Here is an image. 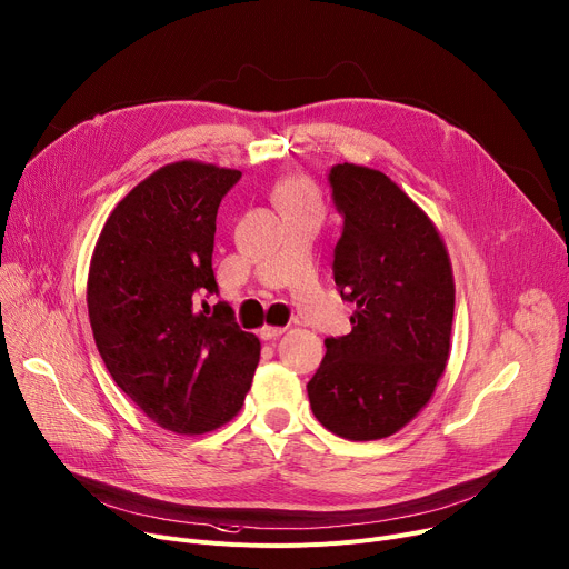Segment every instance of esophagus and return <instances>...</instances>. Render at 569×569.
<instances>
[{
	"mask_svg": "<svg viewBox=\"0 0 569 569\" xmlns=\"http://www.w3.org/2000/svg\"><path fill=\"white\" fill-rule=\"evenodd\" d=\"M283 331H286L283 327H268V325H264V327L260 329V338H262V340H274V338H279Z\"/></svg>",
	"mask_w": 569,
	"mask_h": 569,
	"instance_id": "obj_1",
	"label": "esophagus"
}]
</instances>
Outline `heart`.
I'll return each instance as SVG.
<instances>
[{"label": "heart", "instance_id": "b5f03b06", "mask_svg": "<svg viewBox=\"0 0 569 569\" xmlns=\"http://www.w3.org/2000/svg\"><path fill=\"white\" fill-rule=\"evenodd\" d=\"M274 201L281 210H318V197L299 182H281L274 189Z\"/></svg>", "mask_w": 569, "mask_h": 569}]
</instances>
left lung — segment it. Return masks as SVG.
<instances>
[{
    "label": "left lung",
    "mask_w": 569,
    "mask_h": 569,
    "mask_svg": "<svg viewBox=\"0 0 569 569\" xmlns=\"http://www.w3.org/2000/svg\"><path fill=\"white\" fill-rule=\"evenodd\" d=\"M333 206L343 231L333 281L355 301L352 331L327 338L307 385L316 419L352 441L382 439L419 413L443 375L456 286L428 214L382 171L333 164Z\"/></svg>",
    "instance_id": "1"
}]
</instances>
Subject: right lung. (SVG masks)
<instances>
[{
    "label": "right lung",
    "instance_id": "obj_1",
    "mask_svg": "<svg viewBox=\"0 0 569 569\" xmlns=\"http://www.w3.org/2000/svg\"><path fill=\"white\" fill-rule=\"evenodd\" d=\"M242 178L201 162L167 164L113 208L98 238L87 305L98 352L158 426L203 435L240 411L260 359L212 272L217 210Z\"/></svg>",
    "mask_w": 569,
    "mask_h": 569
}]
</instances>
